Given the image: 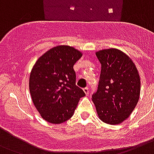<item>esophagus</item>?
<instances>
[{
    "mask_svg": "<svg viewBox=\"0 0 154 154\" xmlns=\"http://www.w3.org/2000/svg\"><path fill=\"white\" fill-rule=\"evenodd\" d=\"M83 91H84V93H85L87 96H88V94H89V89H88V88H83Z\"/></svg>",
    "mask_w": 154,
    "mask_h": 154,
    "instance_id": "esophagus-1",
    "label": "esophagus"
}]
</instances>
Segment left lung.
Returning a JSON list of instances; mask_svg holds the SVG:
<instances>
[{
    "mask_svg": "<svg viewBox=\"0 0 154 154\" xmlns=\"http://www.w3.org/2000/svg\"><path fill=\"white\" fill-rule=\"evenodd\" d=\"M96 54L101 63V72L98 88L91 100L103 122L119 125L137 104L140 75L132 59L118 49H105Z\"/></svg>",
    "mask_w": 154,
    "mask_h": 154,
    "instance_id": "8db88e82",
    "label": "left lung"
}]
</instances>
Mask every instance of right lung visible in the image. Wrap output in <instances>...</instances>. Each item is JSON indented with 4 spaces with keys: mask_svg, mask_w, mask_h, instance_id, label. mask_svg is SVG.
I'll use <instances>...</instances> for the list:
<instances>
[{
    "mask_svg": "<svg viewBox=\"0 0 154 154\" xmlns=\"http://www.w3.org/2000/svg\"><path fill=\"white\" fill-rule=\"evenodd\" d=\"M82 53L72 46H57L37 60L29 75V92L44 120L61 124L73 116L85 93L75 84L73 66Z\"/></svg>",
    "mask_w": 154,
    "mask_h": 154,
    "instance_id": "right-lung-1",
    "label": "right lung"
}]
</instances>
